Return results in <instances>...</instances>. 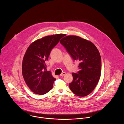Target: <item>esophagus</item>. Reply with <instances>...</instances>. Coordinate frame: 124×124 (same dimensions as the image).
<instances>
[{"label": "esophagus", "instance_id": "obj_1", "mask_svg": "<svg viewBox=\"0 0 124 124\" xmlns=\"http://www.w3.org/2000/svg\"><path fill=\"white\" fill-rule=\"evenodd\" d=\"M65 72H62L60 75V77H62V76H65Z\"/></svg>", "mask_w": 124, "mask_h": 124}]
</instances>
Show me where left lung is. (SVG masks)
<instances>
[{"mask_svg":"<svg viewBox=\"0 0 124 124\" xmlns=\"http://www.w3.org/2000/svg\"><path fill=\"white\" fill-rule=\"evenodd\" d=\"M72 59L79 62L77 73H72L69 84L72 93L79 97L91 93L99 82L101 71V59L94 45L81 37L68 36L60 41Z\"/></svg>","mask_w":124,"mask_h":124,"instance_id":"1","label":"left lung"}]
</instances>
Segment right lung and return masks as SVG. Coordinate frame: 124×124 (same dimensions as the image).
I'll return each instance as SVG.
<instances>
[{
    "mask_svg": "<svg viewBox=\"0 0 124 124\" xmlns=\"http://www.w3.org/2000/svg\"><path fill=\"white\" fill-rule=\"evenodd\" d=\"M65 34L48 36L31 43L24 55L22 74L31 90L35 94L43 95L53 87L56 78L50 71H47V61L50 53Z\"/></svg>",
    "mask_w": 124,
    "mask_h": 124,
    "instance_id": "obj_1",
    "label": "right lung"
}]
</instances>
